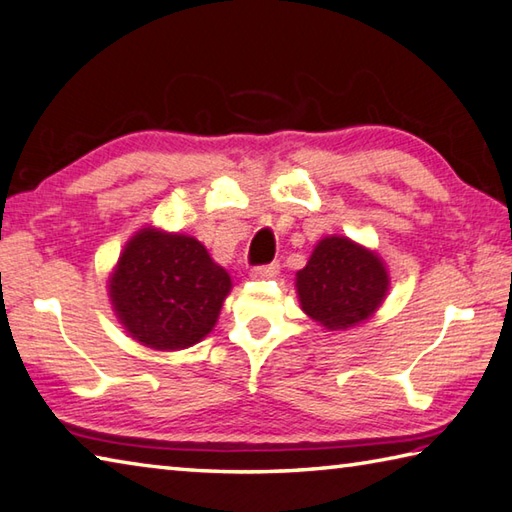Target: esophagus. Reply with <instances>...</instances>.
Listing matches in <instances>:
<instances>
[{
	"mask_svg": "<svg viewBox=\"0 0 512 512\" xmlns=\"http://www.w3.org/2000/svg\"><path fill=\"white\" fill-rule=\"evenodd\" d=\"M278 274V263H267V265H256L249 269V276L256 278V281H267V278H274Z\"/></svg>",
	"mask_w": 512,
	"mask_h": 512,
	"instance_id": "1",
	"label": "esophagus"
}]
</instances>
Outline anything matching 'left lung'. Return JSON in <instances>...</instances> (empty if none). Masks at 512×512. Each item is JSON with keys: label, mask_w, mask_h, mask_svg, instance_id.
<instances>
[{"label": "left lung", "mask_w": 512, "mask_h": 512, "mask_svg": "<svg viewBox=\"0 0 512 512\" xmlns=\"http://www.w3.org/2000/svg\"><path fill=\"white\" fill-rule=\"evenodd\" d=\"M388 285L381 258L343 236L323 238L296 274L303 312L327 330H347L368 321L383 303Z\"/></svg>", "instance_id": "8db88e82"}]
</instances>
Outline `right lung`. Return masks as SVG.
Listing matches in <instances>:
<instances>
[{"label": "right lung", "instance_id": "obj_1", "mask_svg": "<svg viewBox=\"0 0 512 512\" xmlns=\"http://www.w3.org/2000/svg\"><path fill=\"white\" fill-rule=\"evenodd\" d=\"M109 289L133 339L153 350H182L216 325L231 278L196 238L147 227L124 247Z\"/></svg>", "mask_w": 512, "mask_h": 512}]
</instances>
